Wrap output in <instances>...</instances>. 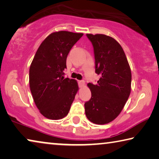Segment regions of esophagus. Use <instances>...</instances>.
I'll return each mask as SVG.
<instances>
[{
  "mask_svg": "<svg viewBox=\"0 0 159 159\" xmlns=\"http://www.w3.org/2000/svg\"><path fill=\"white\" fill-rule=\"evenodd\" d=\"M79 85L80 88L84 87V85H85L84 80H79Z\"/></svg>",
  "mask_w": 159,
  "mask_h": 159,
  "instance_id": "esophagus-1",
  "label": "esophagus"
}]
</instances>
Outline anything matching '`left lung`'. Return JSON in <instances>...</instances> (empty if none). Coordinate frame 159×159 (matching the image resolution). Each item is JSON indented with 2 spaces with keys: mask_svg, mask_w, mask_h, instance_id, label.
<instances>
[{
  "mask_svg": "<svg viewBox=\"0 0 159 159\" xmlns=\"http://www.w3.org/2000/svg\"><path fill=\"white\" fill-rule=\"evenodd\" d=\"M94 50L98 84L89 83L91 98L85 102V115L96 125L107 124L122 111L131 92L132 74L122 47L112 37L87 34Z\"/></svg>",
  "mask_w": 159,
  "mask_h": 159,
  "instance_id": "obj_1",
  "label": "left lung"
}]
</instances>
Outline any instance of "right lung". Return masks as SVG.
<instances>
[{
    "instance_id": "right-lung-1",
    "label": "right lung",
    "mask_w": 159,
    "mask_h": 159,
    "mask_svg": "<svg viewBox=\"0 0 159 159\" xmlns=\"http://www.w3.org/2000/svg\"><path fill=\"white\" fill-rule=\"evenodd\" d=\"M83 35L68 31L50 34L30 65V90L40 113L48 119L66 117L79 90L76 80L65 79L64 70L70 49Z\"/></svg>"
}]
</instances>
